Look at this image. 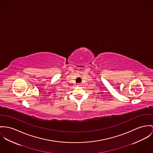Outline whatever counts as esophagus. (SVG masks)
I'll use <instances>...</instances> for the list:
<instances>
[{
    "label": "esophagus",
    "mask_w": 153,
    "mask_h": 153,
    "mask_svg": "<svg viewBox=\"0 0 153 153\" xmlns=\"http://www.w3.org/2000/svg\"><path fill=\"white\" fill-rule=\"evenodd\" d=\"M77 86H81L82 85H81V84H77Z\"/></svg>",
    "instance_id": "obj_1"
}]
</instances>
